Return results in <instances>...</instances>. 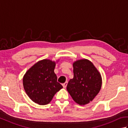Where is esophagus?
Here are the masks:
<instances>
[{"mask_svg": "<svg viewBox=\"0 0 128 128\" xmlns=\"http://www.w3.org/2000/svg\"><path fill=\"white\" fill-rule=\"evenodd\" d=\"M67 84H68V82H67V81H66V82L62 84V86H63L64 88H66V87L67 86Z\"/></svg>", "mask_w": 128, "mask_h": 128, "instance_id": "1", "label": "esophagus"}]
</instances>
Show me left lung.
<instances>
[{
	"mask_svg": "<svg viewBox=\"0 0 128 128\" xmlns=\"http://www.w3.org/2000/svg\"><path fill=\"white\" fill-rule=\"evenodd\" d=\"M73 72L74 78L68 83L67 91L78 104H88L100 91L101 76L94 64L87 59L74 62Z\"/></svg>",
	"mask_w": 128,
	"mask_h": 128,
	"instance_id": "8db88e82",
	"label": "left lung"
}]
</instances>
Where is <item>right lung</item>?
Returning a JSON list of instances; mask_svg holds the SVG:
<instances>
[{"instance_id":"obj_1","label":"right lung","mask_w":128,"mask_h":128,"mask_svg":"<svg viewBox=\"0 0 128 128\" xmlns=\"http://www.w3.org/2000/svg\"><path fill=\"white\" fill-rule=\"evenodd\" d=\"M56 63L48 59L37 62L26 72L23 85L28 96L40 105L48 104L62 86L54 72Z\"/></svg>"}]
</instances>
